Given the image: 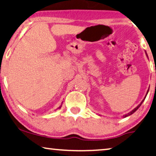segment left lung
I'll return each mask as SVG.
<instances>
[{"label": "left lung", "mask_w": 156, "mask_h": 156, "mask_svg": "<svg viewBox=\"0 0 156 156\" xmlns=\"http://www.w3.org/2000/svg\"><path fill=\"white\" fill-rule=\"evenodd\" d=\"M155 73H156V70H155ZM148 91H147V93H146V95H147V94H148ZM146 96H145V97H144V99H143V100H142V101H141V103H140V104H139V105H138L137 106H136V107L135 108H134V109H133V110H132V111H130V112H129V113H127V114H126V115H123V118H125V117H127V116H129V115H132V113H134V112H135V111H136V110H137V109H138V108H139V106H140L141 105V104H142V103H143V101H144V99H145V98H146Z\"/></svg>", "instance_id": "left-lung-1"}]
</instances>
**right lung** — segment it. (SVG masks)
Wrapping results in <instances>:
<instances>
[{
  "label": "right lung",
  "mask_w": 156,
  "mask_h": 156,
  "mask_svg": "<svg viewBox=\"0 0 156 156\" xmlns=\"http://www.w3.org/2000/svg\"><path fill=\"white\" fill-rule=\"evenodd\" d=\"M61 106H59V108H61Z\"/></svg>",
  "instance_id": "obj_1"
}]
</instances>
